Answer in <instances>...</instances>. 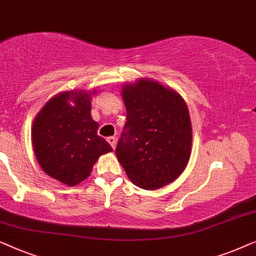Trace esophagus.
Here are the masks:
<instances>
[{
	"instance_id": "1",
	"label": "esophagus",
	"mask_w": 256,
	"mask_h": 256,
	"mask_svg": "<svg viewBox=\"0 0 256 256\" xmlns=\"http://www.w3.org/2000/svg\"><path fill=\"white\" fill-rule=\"evenodd\" d=\"M106 140H108V142H109L110 145H111V147H112V148H114V147H116V142H117V140H116V138H114V136H109V138H108Z\"/></svg>"
}]
</instances>
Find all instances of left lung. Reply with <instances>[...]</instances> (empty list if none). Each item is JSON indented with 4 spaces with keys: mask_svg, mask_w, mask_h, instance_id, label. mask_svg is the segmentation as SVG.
Masks as SVG:
<instances>
[{
    "mask_svg": "<svg viewBox=\"0 0 256 256\" xmlns=\"http://www.w3.org/2000/svg\"><path fill=\"white\" fill-rule=\"evenodd\" d=\"M126 123L116 156L136 186L156 190L184 170L192 150V123L178 92L159 82L139 80L123 88Z\"/></svg>",
    "mask_w": 256,
    "mask_h": 256,
    "instance_id": "left-lung-1",
    "label": "left lung"
}]
</instances>
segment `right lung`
Segmentation results:
<instances>
[{
	"label": "right lung",
	"mask_w": 256,
	"mask_h": 256,
	"mask_svg": "<svg viewBox=\"0 0 256 256\" xmlns=\"http://www.w3.org/2000/svg\"><path fill=\"white\" fill-rule=\"evenodd\" d=\"M90 110L89 94L61 92L46 103L32 125V145L39 164L46 174L67 186L87 178L100 156L112 150L97 134L98 124Z\"/></svg>",
	"instance_id": "right-lung-1"
}]
</instances>
